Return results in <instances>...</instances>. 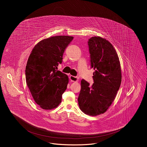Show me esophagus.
<instances>
[{
    "instance_id": "esophagus-1",
    "label": "esophagus",
    "mask_w": 147,
    "mask_h": 147,
    "mask_svg": "<svg viewBox=\"0 0 147 147\" xmlns=\"http://www.w3.org/2000/svg\"><path fill=\"white\" fill-rule=\"evenodd\" d=\"M69 79H70V80L72 82H78L79 80V78H78L74 76H71V75L69 76Z\"/></svg>"
}]
</instances>
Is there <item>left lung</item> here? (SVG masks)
<instances>
[{"label":"left lung","mask_w":147,"mask_h":147,"mask_svg":"<svg viewBox=\"0 0 147 147\" xmlns=\"http://www.w3.org/2000/svg\"><path fill=\"white\" fill-rule=\"evenodd\" d=\"M94 83L84 79L78 97L80 110L90 116L105 113L114 101L122 82L121 67L117 51L111 43L99 36L88 40Z\"/></svg>","instance_id":"1"}]
</instances>
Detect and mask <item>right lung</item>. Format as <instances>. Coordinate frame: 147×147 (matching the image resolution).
<instances>
[{
  "label": "right lung",
  "mask_w": 147,
  "mask_h": 147,
  "mask_svg": "<svg viewBox=\"0 0 147 147\" xmlns=\"http://www.w3.org/2000/svg\"><path fill=\"white\" fill-rule=\"evenodd\" d=\"M74 37L57 36L35 45L25 68L26 82L36 104L45 110L56 108L68 83V76L58 71L65 48Z\"/></svg>",
  "instance_id": "1"
}]
</instances>
